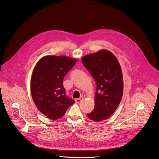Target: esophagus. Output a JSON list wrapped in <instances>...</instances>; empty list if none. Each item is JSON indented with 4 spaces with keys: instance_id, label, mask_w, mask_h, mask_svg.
Returning a JSON list of instances; mask_svg holds the SVG:
<instances>
[{
    "instance_id": "obj_1",
    "label": "esophagus",
    "mask_w": 159,
    "mask_h": 159,
    "mask_svg": "<svg viewBox=\"0 0 159 159\" xmlns=\"http://www.w3.org/2000/svg\"><path fill=\"white\" fill-rule=\"evenodd\" d=\"M83 99H84V98H83V97H80V98L76 99H75V102H76L77 103H79L81 101H82V100H83Z\"/></svg>"
}]
</instances>
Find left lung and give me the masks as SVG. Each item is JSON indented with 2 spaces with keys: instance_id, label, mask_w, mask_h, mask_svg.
Here are the masks:
<instances>
[{
  "instance_id": "1",
  "label": "left lung",
  "mask_w": 159,
  "mask_h": 159,
  "mask_svg": "<svg viewBox=\"0 0 159 159\" xmlns=\"http://www.w3.org/2000/svg\"><path fill=\"white\" fill-rule=\"evenodd\" d=\"M82 61L96 82L95 106L87 116L96 122L111 116L120 104L123 96V80L116 57L107 50L88 55Z\"/></svg>"
}]
</instances>
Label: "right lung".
<instances>
[{"mask_svg":"<svg viewBox=\"0 0 159 159\" xmlns=\"http://www.w3.org/2000/svg\"><path fill=\"white\" fill-rule=\"evenodd\" d=\"M76 61L64 56H47L35 66L31 81V95L37 108L50 120L62 117L75 102L66 94L63 80Z\"/></svg>","mask_w":159,"mask_h":159,"instance_id":"right-lung-1","label":"right lung"}]
</instances>
